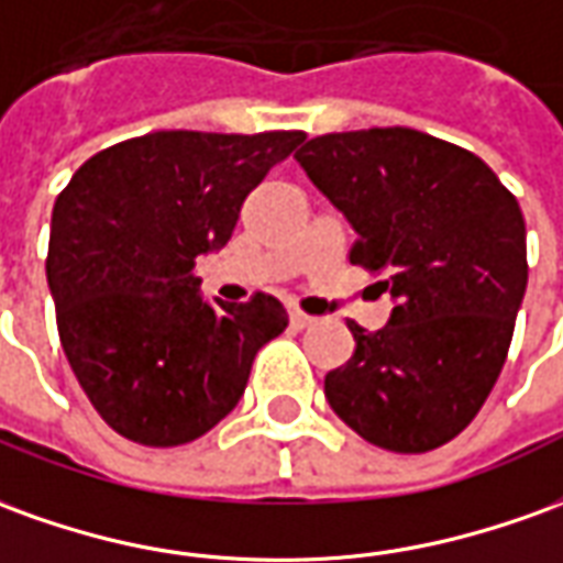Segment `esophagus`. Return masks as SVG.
Returning a JSON list of instances; mask_svg holds the SVG:
<instances>
[{"label":"esophagus","mask_w":563,"mask_h":563,"mask_svg":"<svg viewBox=\"0 0 563 563\" xmlns=\"http://www.w3.org/2000/svg\"><path fill=\"white\" fill-rule=\"evenodd\" d=\"M289 322H292V329H308L317 322V317H310L305 310H289Z\"/></svg>","instance_id":"1"}]
</instances>
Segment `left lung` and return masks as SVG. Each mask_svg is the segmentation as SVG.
Wrapping results in <instances>:
<instances>
[{"label": "left lung", "mask_w": 563, "mask_h": 563, "mask_svg": "<svg viewBox=\"0 0 563 563\" xmlns=\"http://www.w3.org/2000/svg\"><path fill=\"white\" fill-rule=\"evenodd\" d=\"M356 231L350 262L384 280L390 322L325 375V399L365 442L423 454L485 405L528 289L525 216L485 161L411 128L325 133L295 152Z\"/></svg>", "instance_id": "obj_1"}]
</instances>
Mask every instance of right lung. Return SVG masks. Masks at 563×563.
Masks as SVG:
<instances>
[{
    "label": "right lung",
    "instance_id": "right-lung-1",
    "mask_svg": "<svg viewBox=\"0 0 563 563\" xmlns=\"http://www.w3.org/2000/svg\"><path fill=\"white\" fill-rule=\"evenodd\" d=\"M301 131H158L97 152L51 216L48 286L66 360L100 418L148 448L195 442L241 402L289 325L274 295L210 305L195 258L231 241L246 195Z\"/></svg>",
    "mask_w": 563,
    "mask_h": 563
}]
</instances>
